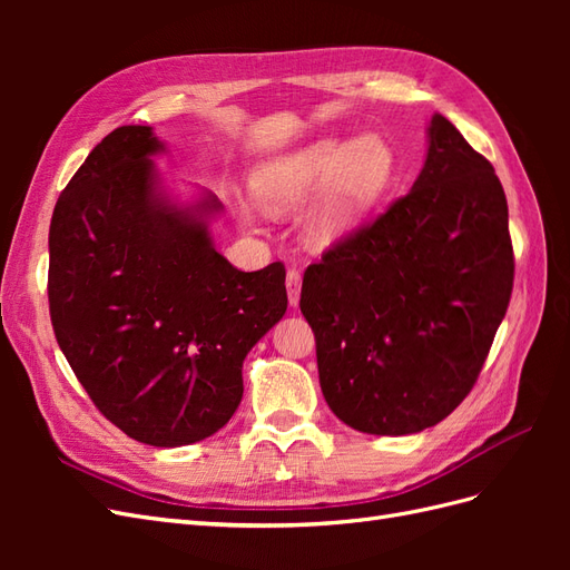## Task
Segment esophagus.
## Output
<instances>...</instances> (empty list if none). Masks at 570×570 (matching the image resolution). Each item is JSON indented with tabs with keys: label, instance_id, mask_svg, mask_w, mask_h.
Listing matches in <instances>:
<instances>
[{
	"label": "esophagus",
	"instance_id": "34e87169",
	"mask_svg": "<svg viewBox=\"0 0 570 570\" xmlns=\"http://www.w3.org/2000/svg\"><path fill=\"white\" fill-rule=\"evenodd\" d=\"M285 285H287V299L292 306L299 304V295H302V273L297 268H289L287 271V278H285Z\"/></svg>",
	"mask_w": 570,
	"mask_h": 570
}]
</instances>
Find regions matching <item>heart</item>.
Returning a JSON list of instances; mask_svg holds the SVG:
<instances>
[{"label":"heart","mask_w":570,"mask_h":570,"mask_svg":"<svg viewBox=\"0 0 570 570\" xmlns=\"http://www.w3.org/2000/svg\"><path fill=\"white\" fill-rule=\"evenodd\" d=\"M396 176L392 147L377 135L318 140L256 170L254 195L271 214H292L324 195L308 218L314 247H331L381 202Z\"/></svg>","instance_id":"1"}]
</instances>
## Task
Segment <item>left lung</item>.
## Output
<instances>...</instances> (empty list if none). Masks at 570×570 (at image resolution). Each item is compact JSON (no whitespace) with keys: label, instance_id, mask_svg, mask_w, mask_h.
Segmentation results:
<instances>
[{"label":"left lung","instance_id":"left-lung-1","mask_svg":"<svg viewBox=\"0 0 570 570\" xmlns=\"http://www.w3.org/2000/svg\"><path fill=\"white\" fill-rule=\"evenodd\" d=\"M511 287L504 187L435 114L409 195L304 271L327 406L368 435L440 423L475 385Z\"/></svg>","mask_w":570,"mask_h":570}]
</instances>
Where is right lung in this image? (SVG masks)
<instances>
[{"instance_id": "obj_1", "label": "right lung", "mask_w": 570, "mask_h": 570, "mask_svg": "<svg viewBox=\"0 0 570 570\" xmlns=\"http://www.w3.org/2000/svg\"><path fill=\"white\" fill-rule=\"evenodd\" d=\"M149 126H120L61 193L49 226V316L105 416L137 442L214 435L243 400V361L287 312L285 266L218 254L220 202H170Z\"/></svg>"}]
</instances>
